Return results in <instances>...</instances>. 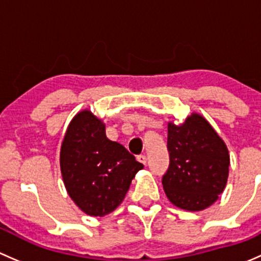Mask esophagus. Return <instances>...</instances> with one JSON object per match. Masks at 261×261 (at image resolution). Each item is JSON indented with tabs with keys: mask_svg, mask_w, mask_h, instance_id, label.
<instances>
[{
	"mask_svg": "<svg viewBox=\"0 0 261 261\" xmlns=\"http://www.w3.org/2000/svg\"><path fill=\"white\" fill-rule=\"evenodd\" d=\"M137 160H138V162L143 163V165H147V157L144 154H139L138 157H137Z\"/></svg>",
	"mask_w": 261,
	"mask_h": 261,
	"instance_id": "34e87169",
	"label": "esophagus"
}]
</instances>
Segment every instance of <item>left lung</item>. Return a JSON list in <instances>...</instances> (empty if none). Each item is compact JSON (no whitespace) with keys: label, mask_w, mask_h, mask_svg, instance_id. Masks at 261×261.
<instances>
[{"label":"left lung","mask_w":261,"mask_h":261,"mask_svg":"<svg viewBox=\"0 0 261 261\" xmlns=\"http://www.w3.org/2000/svg\"><path fill=\"white\" fill-rule=\"evenodd\" d=\"M170 166L162 185L174 206L200 211L211 206L226 186L230 155L226 144L200 114L181 125L168 123Z\"/></svg>","instance_id":"obj_1"}]
</instances>
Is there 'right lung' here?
<instances>
[{"instance_id": "right-lung-1", "label": "right lung", "mask_w": 261, "mask_h": 261, "mask_svg": "<svg viewBox=\"0 0 261 261\" xmlns=\"http://www.w3.org/2000/svg\"><path fill=\"white\" fill-rule=\"evenodd\" d=\"M60 168L77 207L90 216H104L122 203L143 165L122 144L107 138L100 119L83 111L72 118L64 137Z\"/></svg>"}]
</instances>
